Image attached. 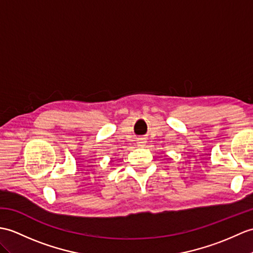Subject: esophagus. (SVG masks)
<instances>
[{
	"mask_svg": "<svg viewBox=\"0 0 253 253\" xmlns=\"http://www.w3.org/2000/svg\"><path fill=\"white\" fill-rule=\"evenodd\" d=\"M137 143H138V144H140V145L145 144V143H146V140H145L144 138H139V139H138V141H137Z\"/></svg>",
	"mask_w": 253,
	"mask_h": 253,
	"instance_id": "esophagus-1",
	"label": "esophagus"
}]
</instances>
